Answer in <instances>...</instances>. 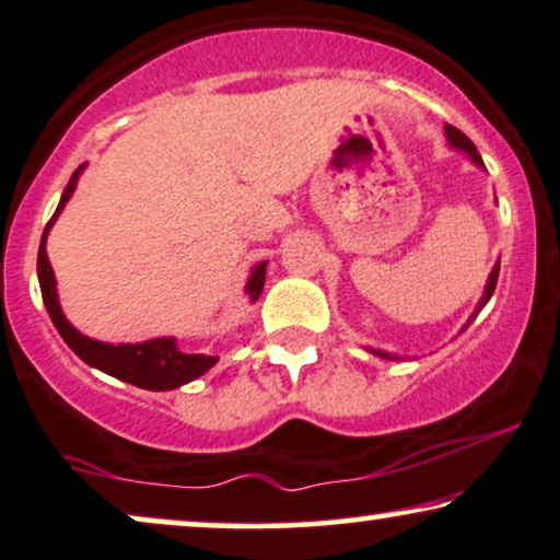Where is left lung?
<instances>
[{"label": "left lung", "mask_w": 560, "mask_h": 560, "mask_svg": "<svg viewBox=\"0 0 560 560\" xmlns=\"http://www.w3.org/2000/svg\"><path fill=\"white\" fill-rule=\"evenodd\" d=\"M445 136H448V140H451V145L453 148H460V151H466L468 155H471L474 159V163H479V166H483V161H481V155H479V151H476V145L471 143V140H468L464 132H460L458 128H453V125H445ZM497 279H499V266H494V271H491V276H489V281H487V292H483V296H481V304H479V310L483 307V304L489 302V296L494 294V289H497ZM479 310L474 312V317L479 315ZM471 317V319H474ZM378 353V350H376ZM378 355H384V358H392L389 353H378Z\"/></svg>", "instance_id": "1"}]
</instances>
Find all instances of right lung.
I'll return each mask as SVG.
<instances>
[{
	"label": "right lung",
	"instance_id": "1",
	"mask_svg": "<svg viewBox=\"0 0 560 560\" xmlns=\"http://www.w3.org/2000/svg\"><path fill=\"white\" fill-rule=\"evenodd\" d=\"M81 168L84 166L73 171L69 186L63 189L61 202H58L56 214L50 218L46 230H43L40 248H37V279H40L43 302H46L50 319H54V325L58 327V332H61L66 346H69L81 361H86L89 366L104 371V374L122 378V382L140 386V389H151V392L176 389V386H182L186 382H194V378L202 376L205 371H210L214 363H218V355L182 353L171 338L138 342V346H130V342L112 346V342H100V340L86 338V335H81L77 327H71L69 319L63 317L61 304H58V294H56V276L46 253V237H48V230L54 228L56 218L61 214L63 205L69 202L73 189H77V178L81 174ZM264 281H266V264H260L253 268V276L248 281L250 300H258V294L264 292Z\"/></svg>",
	"mask_w": 560,
	"mask_h": 560
}]
</instances>
